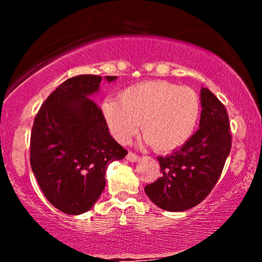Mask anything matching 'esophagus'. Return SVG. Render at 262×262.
I'll list each match as a JSON object with an SVG mask.
<instances>
[{"instance_id":"34e87169","label":"esophagus","mask_w":262,"mask_h":262,"mask_svg":"<svg viewBox=\"0 0 262 262\" xmlns=\"http://www.w3.org/2000/svg\"><path fill=\"white\" fill-rule=\"evenodd\" d=\"M127 160L130 161V162H137V161L140 160V158L138 155H135L134 152H128Z\"/></svg>"}]
</instances>
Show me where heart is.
Wrapping results in <instances>:
<instances>
[{
  "label": "heart",
  "mask_w": 262,
  "mask_h": 262,
  "mask_svg": "<svg viewBox=\"0 0 262 262\" xmlns=\"http://www.w3.org/2000/svg\"><path fill=\"white\" fill-rule=\"evenodd\" d=\"M101 113L118 143L127 144L139 130L156 151L169 152L185 145L200 118V100L188 87L164 80L135 83L124 89L119 100L108 97Z\"/></svg>",
  "instance_id": "heart-1"
}]
</instances>
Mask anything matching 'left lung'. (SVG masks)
Wrapping results in <instances>:
<instances>
[{
  "label": "left lung",
  "instance_id": "left-lung-1",
  "mask_svg": "<svg viewBox=\"0 0 262 262\" xmlns=\"http://www.w3.org/2000/svg\"><path fill=\"white\" fill-rule=\"evenodd\" d=\"M200 128L172 154L159 156L162 176L145 186L146 196L159 208L183 212L208 196L230 152L229 118L222 102L206 87L201 89Z\"/></svg>",
  "mask_w": 262,
  "mask_h": 262
}]
</instances>
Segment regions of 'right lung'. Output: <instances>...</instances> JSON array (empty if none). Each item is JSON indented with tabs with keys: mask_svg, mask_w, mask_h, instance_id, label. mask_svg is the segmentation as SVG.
I'll list each match as a JSON object with an SVG mask.
<instances>
[{
	"mask_svg": "<svg viewBox=\"0 0 262 262\" xmlns=\"http://www.w3.org/2000/svg\"><path fill=\"white\" fill-rule=\"evenodd\" d=\"M107 82L117 76H106ZM102 77L64 81L41 104L31 134V166L47 200L65 214H82L106 186L108 164L128 154L111 137L91 100Z\"/></svg>",
	"mask_w": 262,
	"mask_h": 262,
	"instance_id": "obj_1",
	"label": "right lung"
}]
</instances>
